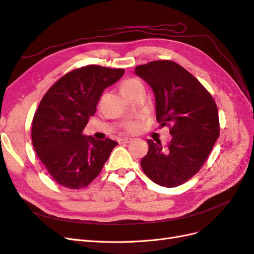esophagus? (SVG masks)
<instances>
[{"instance_id": "esophagus-1", "label": "esophagus", "mask_w": 254, "mask_h": 254, "mask_svg": "<svg viewBox=\"0 0 254 254\" xmlns=\"http://www.w3.org/2000/svg\"><path fill=\"white\" fill-rule=\"evenodd\" d=\"M119 141H120V142H122V143H128V142L132 141V138H127V137H125V138H121Z\"/></svg>"}]
</instances>
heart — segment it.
<instances>
[{
	"label": "heart",
	"instance_id": "1",
	"mask_svg": "<svg viewBox=\"0 0 254 254\" xmlns=\"http://www.w3.org/2000/svg\"><path fill=\"white\" fill-rule=\"evenodd\" d=\"M141 85H142V83L139 80L128 79V80H126L125 82L121 84V92L124 94L133 92V91H135L136 88H138L139 86H141ZM142 124H143L142 118H138V119H135V120L127 121V122H125V125H124V129L126 130L127 133L135 134V133H138L139 130L141 129Z\"/></svg>",
	"mask_w": 254,
	"mask_h": 254
}]
</instances>
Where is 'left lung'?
<instances>
[{
  "label": "left lung",
  "instance_id": "left-lung-1",
  "mask_svg": "<svg viewBox=\"0 0 254 254\" xmlns=\"http://www.w3.org/2000/svg\"><path fill=\"white\" fill-rule=\"evenodd\" d=\"M135 72L153 88L156 119L172 135L165 146L148 140L141 169L161 187L181 186L200 170L217 140V105L192 73L171 60L138 65Z\"/></svg>",
  "mask_w": 254,
  "mask_h": 254
}]
</instances>
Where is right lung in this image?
Segmentation results:
<instances>
[{"mask_svg":"<svg viewBox=\"0 0 254 254\" xmlns=\"http://www.w3.org/2000/svg\"><path fill=\"white\" fill-rule=\"evenodd\" d=\"M124 68L86 65L65 73L50 87L35 113L31 139L41 162L54 181L82 189L99 175L118 144L82 135L104 89L118 81Z\"/></svg>","mask_w":254,"mask_h":254,"instance_id":"add662e5","label":"right lung"}]
</instances>
